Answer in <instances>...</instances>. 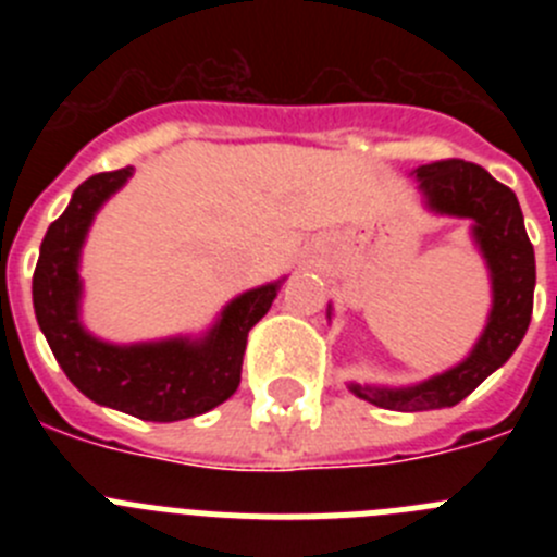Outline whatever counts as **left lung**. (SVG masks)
<instances>
[{
  "mask_svg": "<svg viewBox=\"0 0 557 557\" xmlns=\"http://www.w3.org/2000/svg\"><path fill=\"white\" fill-rule=\"evenodd\" d=\"M412 175L435 214L469 218L474 223L471 234L491 270L494 293L488 323L460 366L410 387L348 385L354 396L376 407L418 412L455 407L519 348L533 314L535 253L524 231L519 200L508 186L491 178L488 170L471 161L446 159L418 166Z\"/></svg>",
  "mask_w": 557,
  "mask_h": 557,
  "instance_id": "1",
  "label": "left lung"
}]
</instances>
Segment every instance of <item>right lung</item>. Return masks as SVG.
<instances>
[{
	"label": "right lung",
	"mask_w": 557,
	"mask_h": 557,
	"mask_svg": "<svg viewBox=\"0 0 557 557\" xmlns=\"http://www.w3.org/2000/svg\"><path fill=\"white\" fill-rule=\"evenodd\" d=\"M131 175L133 166H125L77 186L66 211L44 236L33 273V307L58 366L83 396L141 421L170 424L209 412L234 396L248 332L268 314L282 282L234 298L200 339L113 346L91 337L81 323V248L100 206Z\"/></svg>",
	"instance_id": "obj_1"
}]
</instances>
